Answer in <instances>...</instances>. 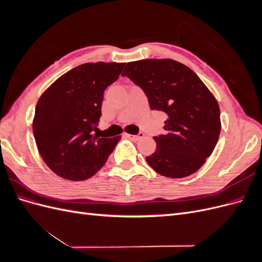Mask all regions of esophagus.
<instances>
[{"mask_svg":"<svg viewBox=\"0 0 262 262\" xmlns=\"http://www.w3.org/2000/svg\"><path fill=\"white\" fill-rule=\"evenodd\" d=\"M126 137L128 138H130V139H132V140H134V141H138V140H140V139H142L144 137V133H142V132H140L139 134H136V136H133V134H125Z\"/></svg>","mask_w":262,"mask_h":262,"instance_id":"34e87169","label":"esophagus"}]
</instances>
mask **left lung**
Returning a JSON list of instances; mask_svg holds the SVG:
<instances>
[{
    "mask_svg": "<svg viewBox=\"0 0 262 262\" xmlns=\"http://www.w3.org/2000/svg\"><path fill=\"white\" fill-rule=\"evenodd\" d=\"M144 91L152 110L167 115L147 164L162 176L192 175L215 148L221 132L215 97L191 69L172 59L128 62L122 72Z\"/></svg>",
    "mask_w": 262,
    "mask_h": 262,
    "instance_id": "8db88e82",
    "label": "left lung"
}]
</instances>
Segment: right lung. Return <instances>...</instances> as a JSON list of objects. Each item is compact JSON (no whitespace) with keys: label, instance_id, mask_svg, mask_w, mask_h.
<instances>
[{"label":"right lung","instance_id":"obj_1","mask_svg":"<svg viewBox=\"0 0 262 262\" xmlns=\"http://www.w3.org/2000/svg\"><path fill=\"white\" fill-rule=\"evenodd\" d=\"M125 63H84L54 81L39 98L33 121L37 148L58 176L85 180L105 165L121 137L96 132L107 86Z\"/></svg>","mask_w":262,"mask_h":262}]
</instances>
